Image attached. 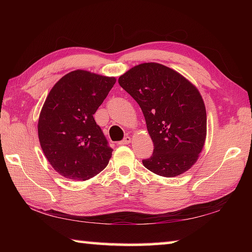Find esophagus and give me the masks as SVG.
<instances>
[{
    "label": "esophagus",
    "mask_w": 252,
    "mask_h": 252,
    "mask_svg": "<svg viewBox=\"0 0 252 252\" xmlns=\"http://www.w3.org/2000/svg\"><path fill=\"white\" fill-rule=\"evenodd\" d=\"M130 142H131V138L129 135H126V136H125V139H123L122 141L119 142L118 144H120V146H126V144H129Z\"/></svg>",
    "instance_id": "esophagus-1"
}]
</instances>
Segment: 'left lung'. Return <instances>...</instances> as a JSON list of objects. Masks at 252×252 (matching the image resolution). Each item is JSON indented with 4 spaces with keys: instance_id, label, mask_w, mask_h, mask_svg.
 Instances as JSON below:
<instances>
[{
    "instance_id": "1",
    "label": "left lung",
    "mask_w": 252,
    "mask_h": 252,
    "mask_svg": "<svg viewBox=\"0 0 252 252\" xmlns=\"http://www.w3.org/2000/svg\"><path fill=\"white\" fill-rule=\"evenodd\" d=\"M141 108L153 153L142 163L162 177H177L197 162L207 135L202 96L185 76L159 63H142L119 78Z\"/></svg>"
}]
</instances>
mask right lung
<instances>
[{"label":"right lung","instance_id":"obj_1","mask_svg":"<svg viewBox=\"0 0 252 252\" xmlns=\"http://www.w3.org/2000/svg\"><path fill=\"white\" fill-rule=\"evenodd\" d=\"M116 81L75 70L62 76L46 96L37 133L44 156L62 177L84 181L108 165L113 150L93 114Z\"/></svg>","mask_w":252,"mask_h":252}]
</instances>
